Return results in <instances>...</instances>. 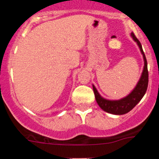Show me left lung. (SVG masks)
Segmentation results:
<instances>
[{
	"instance_id": "left-lung-1",
	"label": "left lung",
	"mask_w": 159,
	"mask_h": 159,
	"mask_svg": "<svg viewBox=\"0 0 159 159\" xmlns=\"http://www.w3.org/2000/svg\"><path fill=\"white\" fill-rule=\"evenodd\" d=\"M130 36L136 42L137 45L139 48V50L143 55V61H144V66H143V72L141 74L139 80L138 81L136 86L131 91L129 95L127 96L123 97L120 99L117 100H111V99H107L100 95V94L98 92L95 87L92 84L93 87V91L95 93V100L97 103L100 107L101 109L107 112V113L113 114V115H124L131 111L136 105L139 102V101L143 99V97L145 95L147 92V86H148V70H147V62L146 59L145 54L143 51L141 43L138 40L136 36L133 32L130 33Z\"/></svg>"
}]
</instances>
